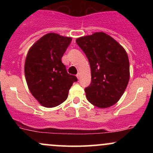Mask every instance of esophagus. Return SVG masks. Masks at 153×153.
<instances>
[{"mask_svg":"<svg viewBox=\"0 0 153 153\" xmlns=\"http://www.w3.org/2000/svg\"><path fill=\"white\" fill-rule=\"evenodd\" d=\"M76 77L78 78V79H79L80 78V73H78V74L76 75Z\"/></svg>","mask_w":153,"mask_h":153,"instance_id":"esophagus-1","label":"esophagus"}]
</instances>
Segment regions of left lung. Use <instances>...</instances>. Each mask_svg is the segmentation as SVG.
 <instances>
[{
  "mask_svg": "<svg viewBox=\"0 0 153 153\" xmlns=\"http://www.w3.org/2000/svg\"><path fill=\"white\" fill-rule=\"evenodd\" d=\"M76 43L88 59L91 82L85 88L88 101L99 108L114 105L129 80V62L120 44L103 32L78 38Z\"/></svg>",
  "mask_w": 153,
  "mask_h": 153,
  "instance_id": "8db88e82",
  "label": "left lung"
}]
</instances>
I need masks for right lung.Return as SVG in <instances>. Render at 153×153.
I'll return each mask as SVG.
<instances>
[{"instance_id":"right-lung-1","label":"right lung","mask_w":153,"mask_h":153,"mask_svg":"<svg viewBox=\"0 0 153 153\" xmlns=\"http://www.w3.org/2000/svg\"><path fill=\"white\" fill-rule=\"evenodd\" d=\"M71 37L49 33L36 41L26 55L24 73L28 88L42 106L55 107L64 102L75 75L68 74L61 61Z\"/></svg>"}]
</instances>
